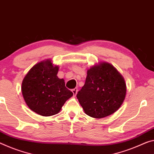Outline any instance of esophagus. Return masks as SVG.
I'll list each match as a JSON object with an SVG mask.
<instances>
[{"label": "esophagus", "mask_w": 154, "mask_h": 154, "mask_svg": "<svg viewBox=\"0 0 154 154\" xmlns=\"http://www.w3.org/2000/svg\"><path fill=\"white\" fill-rule=\"evenodd\" d=\"M77 91H78V89L77 88H75L72 90V93H73V95H74L75 97L76 96V94L77 93Z\"/></svg>", "instance_id": "obj_1"}]
</instances>
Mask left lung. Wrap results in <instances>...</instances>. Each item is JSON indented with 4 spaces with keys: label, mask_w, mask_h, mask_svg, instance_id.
I'll return each mask as SVG.
<instances>
[{
    "label": "left lung",
    "mask_w": 154,
    "mask_h": 154,
    "mask_svg": "<svg viewBox=\"0 0 154 154\" xmlns=\"http://www.w3.org/2000/svg\"><path fill=\"white\" fill-rule=\"evenodd\" d=\"M126 84L113 66L101 63L88 70L77 98L87 115L101 119L115 112L125 99Z\"/></svg>",
    "instance_id": "left-lung-1"
}]
</instances>
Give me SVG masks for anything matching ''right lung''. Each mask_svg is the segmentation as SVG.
Returning <instances> with one entry per match:
<instances>
[{
    "label": "right lung",
    "instance_id": "1",
    "mask_svg": "<svg viewBox=\"0 0 154 154\" xmlns=\"http://www.w3.org/2000/svg\"><path fill=\"white\" fill-rule=\"evenodd\" d=\"M57 66L51 61H43L31 68L22 84V92L26 105L40 115H55L73 93L65 86L63 79L57 74Z\"/></svg>",
    "mask_w": 154,
    "mask_h": 154
}]
</instances>
